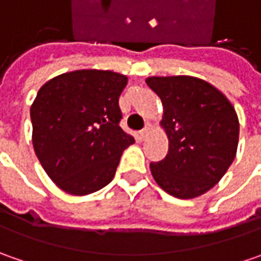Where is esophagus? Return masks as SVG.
I'll use <instances>...</instances> for the list:
<instances>
[{
    "mask_svg": "<svg viewBox=\"0 0 261 261\" xmlns=\"http://www.w3.org/2000/svg\"><path fill=\"white\" fill-rule=\"evenodd\" d=\"M148 130H149V127H148V126H145V129H142V130L139 132V138H141L142 141H144L146 136H148Z\"/></svg>",
    "mask_w": 261,
    "mask_h": 261,
    "instance_id": "obj_1",
    "label": "esophagus"
}]
</instances>
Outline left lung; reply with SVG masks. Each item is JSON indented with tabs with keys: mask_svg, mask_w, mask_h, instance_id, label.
Returning a JSON list of instances; mask_svg holds the SVG:
<instances>
[{
	"mask_svg": "<svg viewBox=\"0 0 261 261\" xmlns=\"http://www.w3.org/2000/svg\"><path fill=\"white\" fill-rule=\"evenodd\" d=\"M148 87L164 107L168 154L151 163L158 186L178 199L203 195L222 178L237 154L236 109L215 87L195 76H151Z\"/></svg>",
	"mask_w": 261,
	"mask_h": 261,
	"instance_id": "8db88e82",
	"label": "left lung"
}]
</instances>
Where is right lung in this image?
Returning <instances> with one entry per match:
<instances>
[{"instance_id":"1","label":"right lung","mask_w":261,"mask_h":261,"mask_svg":"<svg viewBox=\"0 0 261 261\" xmlns=\"http://www.w3.org/2000/svg\"><path fill=\"white\" fill-rule=\"evenodd\" d=\"M127 78L81 69L39 90L30 119L35 152L47 175L69 195H90L115 177L122 152L135 142L119 126V95Z\"/></svg>"}]
</instances>
